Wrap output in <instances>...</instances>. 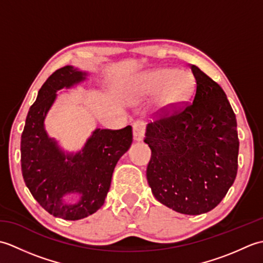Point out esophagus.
<instances>
[{
	"label": "esophagus",
	"instance_id": "obj_1",
	"mask_svg": "<svg viewBox=\"0 0 263 263\" xmlns=\"http://www.w3.org/2000/svg\"><path fill=\"white\" fill-rule=\"evenodd\" d=\"M144 136V123L137 121L133 123V138L136 141H142Z\"/></svg>",
	"mask_w": 263,
	"mask_h": 263
}]
</instances>
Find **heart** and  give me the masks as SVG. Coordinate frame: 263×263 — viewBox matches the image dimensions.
<instances>
[{
  "instance_id": "heart-1",
  "label": "heart",
  "mask_w": 263,
  "mask_h": 263,
  "mask_svg": "<svg viewBox=\"0 0 263 263\" xmlns=\"http://www.w3.org/2000/svg\"><path fill=\"white\" fill-rule=\"evenodd\" d=\"M197 82L187 71L161 68L148 71L138 78L136 91L141 97L157 95L156 106L161 114L171 115L192 99Z\"/></svg>"
}]
</instances>
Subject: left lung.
<instances>
[{"label": "left lung", "mask_w": 263, "mask_h": 263, "mask_svg": "<svg viewBox=\"0 0 263 263\" xmlns=\"http://www.w3.org/2000/svg\"><path fill=\"white\" fill-rule=\"evenodd\" d=\"M193 102L147 125L152 149L147 180L160 203L184 215H201L220 203L237 174L236 117L225 91L191 65Z\"/></svg>", "instance_id": "8db88e82"}]
</instances>
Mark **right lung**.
I'll return each instance as SVG.
<instances>
[{
	"label": "right lung",
	"mask_w": 263,
	"mask_h": 263,
	"mask_svg": "<svg viewBox=\"0 0 263 263\" xmlns=\"http://www.w3.org/2000/svg\"><path fill=\"white\" fill-rule=\"evenodd\" d=\"M86 72L71 65L57 70L39 89L28 111L21 136V171L27 187L49 214L78 220L96 212L105 202L117 161L132 143V127L96 128L77 154L64 153L49 138L44 121L57 99V91L86 80ZM78 193L77 204L63 198Z\"/></svg>",
	"instance_id": "1"
}]
</instances>
